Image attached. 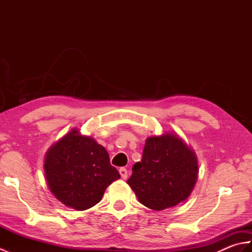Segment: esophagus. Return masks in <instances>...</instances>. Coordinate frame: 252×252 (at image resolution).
<instances>
[{"label":"esophagus","instance_id":"1","mask_svg":"<svg viewBox=\"0 0 252 252\" xmlns=\"http://www.w3.org/2000/svg\"><path fill=\"white\" fill-rule=\"evenodd\" d=\"M119 173H120L121 178H122L123 180H126V178H127V170H126V168H120Z\"/></svg>","mask_w":252,"mask_h":252}]
</instances>
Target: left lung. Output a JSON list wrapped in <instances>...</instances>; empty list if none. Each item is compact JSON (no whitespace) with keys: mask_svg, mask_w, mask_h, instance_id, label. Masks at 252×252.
Masks as SVG:
<instances>
[{"mask_svg":"<svg viewBox=\"0 0 252 252\" xmlns=\"http://www.w3.org/2000/svg\"><path fill=\"white\" fill-rule=\"evenodd\" d=\"M126 183L138 201L155 211L186 200L198 179L195 152L176 133L146 138L141 162L132 168Z\"/></svg>","mask_w":252,"mask_h":252,"instance_id":"8db88e82","label":"left lung"}]
</instances>
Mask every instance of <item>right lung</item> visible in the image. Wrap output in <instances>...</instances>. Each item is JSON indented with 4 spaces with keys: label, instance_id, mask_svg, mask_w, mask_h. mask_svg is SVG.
I'll return each mask as SVG.
<instances>
[{
    "label": "right lung",
    "instance_id": "1",
    "mask_svg": "<svg viewBox=\"0 0 252 252\" xmlns=\"http://www.w3.org/2000/svg\"><path fill=\"white\" fill-rule=\"evenodd\" d=\"M44 173L55 198L79 211L98 203L107 187L120 178L105 147L78 129H72L49 148Z\"/></svg>",
    "mask_w": 252,
    "mask_h": 252
}]
</instances>
